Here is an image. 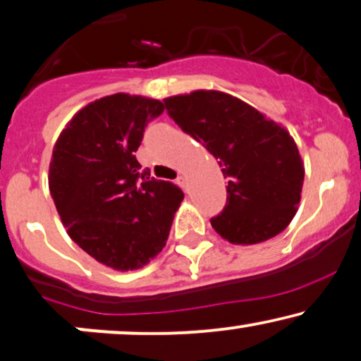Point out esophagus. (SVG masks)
<instances>
[{
	"label": "esophagus",
	"instance_id": "obj_1",
	"mask_svg": "<svg viewBox=\"0 0 361 361\" xmlns=\"http://www.w3.org/2000/svg\"><path fill=\"white\" fill-rule=\"evenodd\" d=\"M177 184H179L180 188L184 189V190H188V179H185L184 176H179V177H177Z\"/></svg>",
	"mask_w": 361,
	"mask_h": 361
}]
</instances>
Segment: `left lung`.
Here are the masks:
<instances>
[{"instance_id":"left-lung-1","label":"left lung","mask_w":361,"mask_h":361,"mask_svg":"<svg viewBox=\"0 0 361 361\" xmlns=\"http://www.w3.org/2000/svg\"><path fill=\"white\" fill-rule=\"evenodd\" d=\"M185 133L219 160L228 202L212 217L216 233L233 244H257L288 228L301 201L305 167L286 128L255 106L217 90L164 100Z\"/></svg>"}]
</instances>
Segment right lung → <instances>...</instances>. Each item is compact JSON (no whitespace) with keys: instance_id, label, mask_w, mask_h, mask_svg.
I'll return each mask as SVG.
<instances>
[{"instance_id":"1","label":"right lung","mask_w":361,"mask_h":361,"mask_svg":"<svg viewBox=\"0 0 361 361\" xmlns=\"http://www.w3.org/2000/svg\"><path fill=\"white\" fill-rule=\"evenodd\" d=\"M162 112V102L147 97H104L75 114L53 147L48 185L66 233L112 269L154 259L184 199L135 159L147 123Z\"/></svg>"}]
</instances>
